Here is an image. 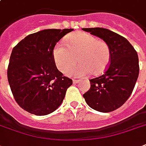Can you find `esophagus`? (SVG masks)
<instances>
[{"instance_id": "34e87169", "label": "esophagus", "mask_w": 146, "mask_h": 146, "mask_svg": "<svg viewBox=\"0 0 146 146\" xmlns=\"http://www.w3.org/2000/svg\"><path fill=\"white\" fill-rule=\"evenodd\" d=\"M79 82H80V80H73V83H74V84L79 83Z\"/></svg>"}]
</instances>
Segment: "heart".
<instances>
[{
    "label": "heart",
    "mask_w": 146,
    "mask_h": 146,
    "mask_svg": "<svg viewBox=\"0 0 146 146\" xmlns=\"http://www.w3.org/2000/svg\"><path fill=\"white\" fill-rule=\"evenodd\" d=\"M53 58L57 68L64 73L73 72L79 63L80 66L76 73L78 76L89 73L98 76L108 67L111 50L106 42L80 32L69 35L65 44L57 43L53 50Z\"/></svg>",
    "instance_id": "heart-1"
}]
</instances>
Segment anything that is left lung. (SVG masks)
I'll list each match as a JSON object with an SVG mask.
<instances>
[{
  "label": "left lung",
  "mask_w": 146,
  "mask_h": 146,
  "mask_svg": "<svg viewBox=\"0 0 146 146\" xmlns=\"http://www.w3.org/2000/svg\"><path fill=\"white\" fill-rule=\"evenodd\" d=\"M82 30L106 42L111 59L103 75L90 80L91 88L83 95L90 108L99 112H111L124 104L138 79V54L127 38L104 28H83Z\"/></svg>",
  "instance_id": "8db88e82"
}]
</instances>
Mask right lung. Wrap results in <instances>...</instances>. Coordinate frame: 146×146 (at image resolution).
<instances>
[{
	"label": "right lung",
	"mask_w": 146,
	"mask_h": 146,
	"mask_svg": "<svg viewBox=\"0 0 146 146\" xmlns=\"http://www.w3.org/2000/svg\"><path fill=\"white\" fill-rule=\"evenodd\" d=\"M73 29H43L27 35L13 48L7 70L16 102L29 113L44 116L57 110L73 81L57 70L54 48Z\"/></svg>",
	"instance_id": "right-lung-1"
}]
</instances>
